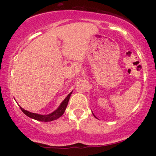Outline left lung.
<instances>
[{
	"label": "left lung",
	"instance_id": "8db88e82",
	"mask_svg": "<svg viewBox=\"0 0 156 156\" xmlns=\"http://www.w3.org/2000/svg\"><path fill=\"white\" fill-rule=\"evenodd\" d=\"M93 115H94V114H93ZM94 117H95V116H94Z\"/></svg>",
	"mask_w": 156,
	"mask_h": 156
}]
</instances>
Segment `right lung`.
<instances>
[{"label":"right lung","instance_id":"obj_1","mask_svg":"<svg viewBox=\"0 0 156 156\" xmlns=\"http://www.w3.org/2000/svg\"><path fill=\"white\" fill-rule=\"evenodd\" d=\"M71 94H72V92H70L69 94H68L67 98L62 101V103H61L59 107H58L56 110L54 111L53 112H52L51 114H47V115H42V114H35V113L29 112H28V111L23 109L22 107L20 106V108L21 111H22V112L24 113L26 116H28V117L32 118V119H36V120L41 121V122H51V121L55 120V119H57L58 118H59L60 117H62V116L63 115L64 112H65V109L67 106L68 102H69Z\"/></svg>","mask_w":156,"mask_h":156}]
</instances>
